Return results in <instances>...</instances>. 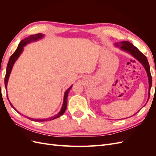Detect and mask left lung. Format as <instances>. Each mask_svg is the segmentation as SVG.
Returning <instances> with one entry per match:
<instances>
[{
  "label": "left lung",
  "mask_w": 156,
  "mask_h": 156,
  "mask_svg": "<svg viewBox=\"0 0 156 156\" xmlns=\"http://www.w3.org/2000/svg\"><path fill=\"white\" fill-rule=\"evenodd\" d=\"M115 45L116 47H120L122 50L127 52V53L131 54L132 56H134L136 60H138L139 62L143 64L146 73H147L148 78V83H149L148 97V101L150 95V88H151V87H152V76H151L150 66L148 62L147 58H146V56L141 53V52L136 48L135 46H134L133 44H131L129 41H123L122 42H119V43H115Z\"/></svg>",
  "instance_id": "1"
}]
</instances>
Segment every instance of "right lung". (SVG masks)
Listing matches in <instances>:
<instances>
[{
	"mask_svg": "<svg viewBox=\"0 0 156 156\" xmlns=\"http://www.w3.org/2000/svg\"><path fill=\"white\" fill-rule=\"evenodd\" d=\"M44 36V34H41V33H39V34H34V35H31L29 37H26L25 39L21 41V42L20 43V44H19L18 47L17 49L16 50V51L14 52V53L12 55V56H10V59H9V61H8V65H7V68H6V76H5V79H4V84H5V87H6V89L7 90V84H8V79H9V77H10V73H11V71H12V69L13 68V66L14 64V63H15L16 61L17 60V59L19 58V56H20L21 53H22V51L23 50V47L25 46L27 44L29 43H30V42L32 41H37L38 40L41 38H42ZM72 85L64 93V101H63V104H62V108H61V110L58 113L57 115H56V116H54V117L53 118H48V119H31V118H29V117H27L28 119H30V120H32V121H35V122H45V121H48V120H54L55 119H57V118L60 117V116H62L66 109L67 108V103H68V94L70 91L71 88H72ZM9 103H10V105L15 109L17 112H19L16 108L15 107H14L12 103H10V101H9Z\"/></svg>",
	"mask_w": 156,
	"mask_h": 156,
	"instance_id": "1",
	"label": "right lung"
}]
</instances>
